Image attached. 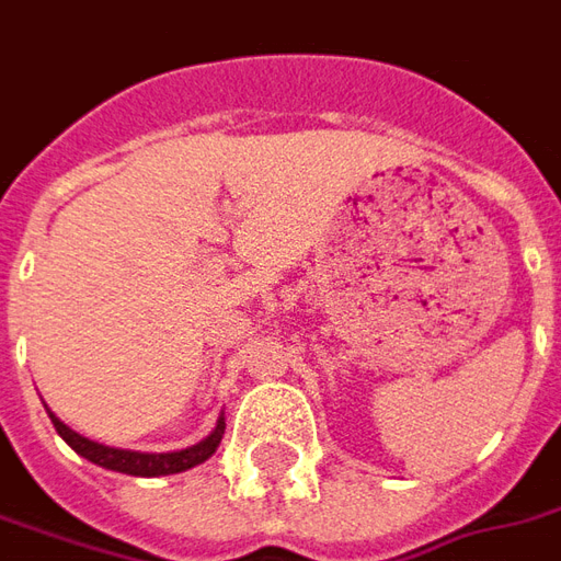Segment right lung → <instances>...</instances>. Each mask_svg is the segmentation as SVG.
<instances>
[{
  "label": "right lung",
  "mask_w": 561,
  "mask_h": 561,
  "mask_svg": "<svg viewBox=\"0 0 561 561\" xmlns=\"http://www.w3.org/2000/svg\"><path fill=\"white\" fill-rule=\"evenodd\" d=\"M50 421H54L56 433L62 435L68 445L78 450L80 457H87L90 462H95V466H102V469L123 471V474H138V478H159V474H176V471L195 469L204 459H209L216 454L221 435H225V421L219 417L216 430H213L201 445L185 447V450H173V454H138V450H119V447H107L99 445V442H90V438H83V435H78L75 430H68L66 423L59 421L56 414H50Z\"/></svg>",
  "instance_id": "obj_1"
}]
</instances>
